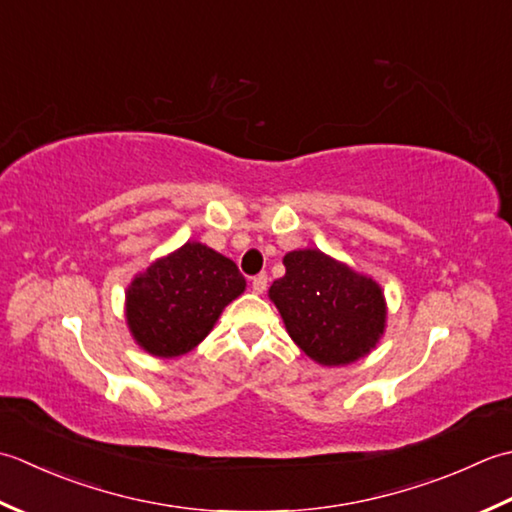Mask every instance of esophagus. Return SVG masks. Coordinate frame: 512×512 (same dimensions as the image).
Masks as SVG:
<instances>
[{"label":"esophagus","instance_id":"obj_1","mask_svg":"<svg viewBox=\"0 0 512 512\" xmlns=\"http://www.w3.org/2000/svg\"><path fill=\"white\" fill-rule=\"evenodd\" d=\"M252 289H254V294H263V291L267 289V276L260 274V276L252 278Z\"/></svg>","mask_w":512,"mask_h":512}]
</instances>
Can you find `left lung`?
<instances>
[{"label":"left lung","instance_id":"obj_1","mask_svg":"<svg viewBox=\"0 0 512 512\" xmlns=\"http://www.w3.org/2000/svg\"><path fill=\"white\" fill-rule=\"evenodd\" d=\"M283 265L267 296L311 360L344 367L378 347L389 314L378 280L314 247L287 252Z\"/></svg>","mask_w":512,"mask_h":512}]
</instances>
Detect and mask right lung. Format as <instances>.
Segmentation results:
<instances>
[{"mask_svg": "<svg viewBox=\"0 0 512 512\" xmlns=\"http://www.w3.org/2000/svg\"><path fill=\"white\" fill-rule=\"evenodd\" d=\"M245 287L232 258L187 241L132 278L125 289V325L150 356L181 358L207 338Z\"/></svg>", "mask_w": 512, "mask_h": 512, "instance_id": "right-lung-1", "label": "right lung"}]
</instances>
